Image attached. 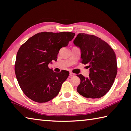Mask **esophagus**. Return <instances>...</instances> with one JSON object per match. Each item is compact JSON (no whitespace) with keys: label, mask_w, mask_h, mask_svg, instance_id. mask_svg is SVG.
<instances>
[{"label":"esophagus","mask_w":131,"mask_h":131,"mask_svg":"<svg viewBox=\"0 0 131 131\" xmlns=\"http://www.w3.org/2000/svg\"><path fill=\"white\" fill-rule=\"evenodd\" d=\"M74 73H73L72 72H70L69 73V76H70V77H72V76H74Z\"/></svg>","instance_id":"1"}]
</instances>
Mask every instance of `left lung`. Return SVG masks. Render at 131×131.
Segmentation results:
<instances>
[{"label":"left lung","instance_id":"1","mask_svg":"<svg viewBox=\"0 0 131 131\" xmlns=\"http://www.w3.org/2000/svg\"><path fill=\"white\" fill-rule=\"evenodd\" d=\"M81 50V62L90 68L89 76L77 74L80 84L77 91L85 97L100 98L107 94L117 73L116 54L103 40L94 35L79 34L74 40Z\"/></svg>","mask_w":131,"mask_h":131}]
</instances>
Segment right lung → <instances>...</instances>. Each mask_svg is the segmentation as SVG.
<instances>
[{
	"label": "right lung",
	"mask_w": 131,
	"mask_h": 131,
	"mask_svg": "<svg viewBox=\"0 0 131 131\" xmlns=\"http://www.w3.org/2000/svg\"><path fill=\"white\" fill-rule=\"evenodd\" d=\"M75 34L69 32L38 33L30 37L18 51L15 73L21 90L31 100L50 101L58 94L69 72H54L48 68L62 47L68 46Z\"/></svg>",
	"instance_id": "add662e5"
}]
</instances>
